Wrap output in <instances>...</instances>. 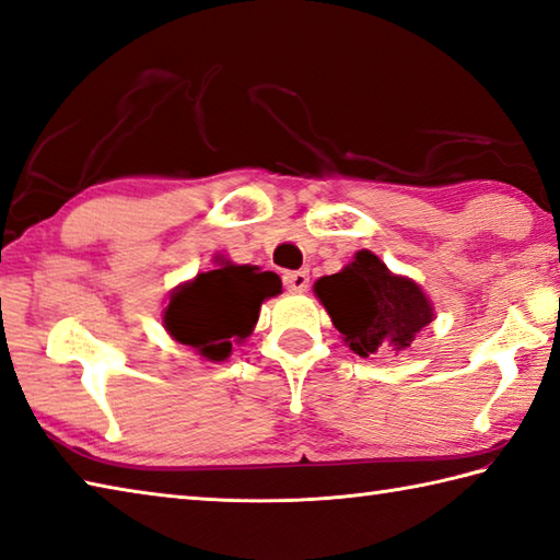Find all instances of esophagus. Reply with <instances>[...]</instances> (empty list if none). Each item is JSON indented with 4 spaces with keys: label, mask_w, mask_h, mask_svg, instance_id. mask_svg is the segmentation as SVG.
Listing matches in <instances>:
<instances>
[{
    "label": "esophagus",
    "mask_w": 560,
    "mask_h": 560,
    "mask_svg": "<svg viewBox=\"0 0 560 560\" xmlns=\"http://www.w3.org/2000/svg\"><path fill=\"white\" fill-rule=\"evenodd\" d=\"M308 283H311V277H308V271H305V269L283 271V287H287V291H291V293L308 291Z\"/></svg>",
    "instance_id": "34e87169"
}]
</instances>
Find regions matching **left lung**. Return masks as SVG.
Instances as JSON below:
<instances>
[{"label": "left lung", "mask_w": 560, "mask_h": 560, "mask_svg": "<svg viewBox=\"0 0 560 560\" xmlns=\"http://www.w3.org/2000/svg\"><path fill=\"white\" fill-rule=\"evenodd\" d=\"M315 295L354 354L400 352L434 320L420 283L393 273L374 252L361 249L349 265L315 281Z\"/></svg>", "instance_id": "left-lung-1"}]
</instances>
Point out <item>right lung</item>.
<instances>
[{"instance_id": "obj_1", "label": "right lung", "mask_w": 560, "mask_h": 560, "mask_svg": "<svg viewBox=\"0 0 560 560\" xmlns=\"http://www.w3.org/2000/svg\"><path fill=\"white\" fill-rule=\"evenodd\" d=\"M277 293L281 279L273 271L223 261L221 269L203 271L172 291L162 315L164 330L208 361H225L233 339L243 342L252 335L261 303Z\"/></svg>"}]
</instances>
